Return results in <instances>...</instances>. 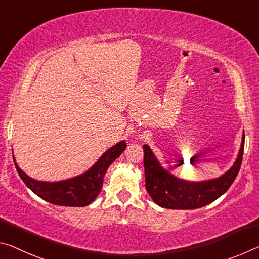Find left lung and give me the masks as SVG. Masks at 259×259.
Listing matches in <instances>:
<instances>
[{
	"mask_svg": "<svg viewBox=\"0 0 259 259\" xmlns=\"http://www.w3.org/2000/svg\"><path fill=\"white\" fill-rule=\"evenodd\" d=\"M144 150V170L146 190L155 204L171 210H194L214 202L232 186L239 174L244 150V133L234 165L219 178L207 181L192 182L179 179L166 170L149 145Z\"/></svg>",
	"mask_w": 259,
	"mask_h": 259,
	"instance_id": "8db88e82",
	"label": "left lung"
}]
</instances>
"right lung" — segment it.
I'll use <instances>...</instances> for the list:
<instances>
[{"mask_svg": "<svg viewBox=\"0 0 259 259\" xmlns=\"http://www.w3.org/2000/svg\"><path fill=\"white\" fill-rule=\"evenodd\" d=\"M125 147L124 141L118 142L106 151L85 173L57 182H45L32 179L18 167L15 157L14 162L23 182L40 198L60 206L83 207L91 204L100 194L106 171L114 160L120 157Z\"/></svg>", "mask_w": 259, "mask_h": 259, "instance_id": "add662e5", "label": "right lung"}]
</instances>
